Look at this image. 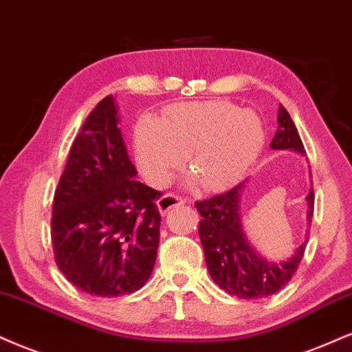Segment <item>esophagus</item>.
<instances>
[{"mask_svg":"<svg viewBox=\"0 0 352 352\" xmlns=\"http://www.w3.org/2000/svg\"><path fill=\"white\" fill-rule=\"evenodd\" d=\"M184 203H185L184 198L177 197V195H173V193H165L164 197L159 198L157 206H159L160 213L165 214V213H168L172 208H175V206L184 205Z\"/></svg>","mask_w":352,"mask_h":352,"instance_id":"obj_1","label":"esophagus"}]
</instances>
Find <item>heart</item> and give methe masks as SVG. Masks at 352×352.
I'll use <instances>...</instances> for the list:
<instances>
[{"instance_id":"heart-1","label":"heart","mask_w":352,"mask_h":352,"mask_svg":"<svg viewBox=\"0 0 352 352\" xmlns=\"http://www.w3.org/2000/svg\"><path fill=\"white\" fill-rule=\"evenodd\" d=\"M256 113L230 101H193L144 116L135 124L138 162L152 182L167 180L187 155L190 172L205 190H223L243 179L264 146Z\"/></svg>"}]
</instances>
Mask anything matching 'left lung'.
Wrapping results in <instances>:
<instances>
[{
  "mask_svg": "<svg viewBox=\"0 0 352 352\" xmlns=\"http://www.w3.org/2000/svg\"><path fill=\"white\" fill-rule=\"evenodd\" d=\"M278 128L270 147L275 151L292 149L305 155V147L298 131L292 121L289 111L278 107L277 116ZM243 184L228 190L221 195H214L208 200L197 201L201 221L198 224L205 261L210 275L219 289L234 295L238 298L254 300L274 295L294 277L302 261L308 241L300 245L290 259L283 262H270L262 257L249 244L243 231L241 221V190ZM308 201V223L313 217V190L307 197Z\"/></svg>",
  "mask_w": 352,
  "mask_h": 352,
  "instance_id": "obj_1",
  "label": "left lung"
}]
</instances>
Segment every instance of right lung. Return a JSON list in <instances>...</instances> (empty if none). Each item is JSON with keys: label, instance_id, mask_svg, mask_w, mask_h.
<instances>
[{"label": "right lung", "instance_id": "right-lung-1", "mask_svg": "<svg viewBox=\"0 0 352 352\" xmlns=\"http://www.w3.org/2000/svg\"><path fill=\"white\" fill-rule=\"evenodd\" d=\"M111 95L75 138L52 206V248L65 278L95 297L144 287L159 248L160 192L134 179Z\"/></svg>", "mask_w": 352, "mask_h": 352}]
</instances>
